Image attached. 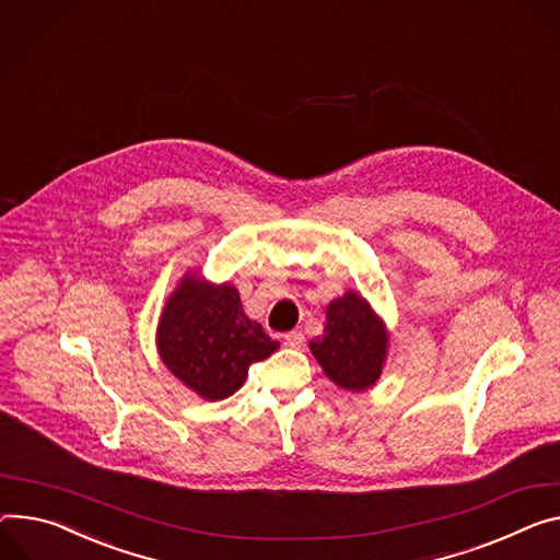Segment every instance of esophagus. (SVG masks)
<instances>
[{
  "label": "esophagus",
  "instance_id": "34e87169",
  "mask_svg": "<svg viewBox=\"0 0 560 560\" xmlns=\"http://www.w3.org/2000/svg\"><path fill=\"white\" fill-rule=\"evenodd\" d=\"M303 339H306V337H303L301 330H292V332H285V335H283V343L290 346V348H301V346H303Z\"/></svg>",
  "mask_w": 560,
  "mask_h": 560
}]
</instances>
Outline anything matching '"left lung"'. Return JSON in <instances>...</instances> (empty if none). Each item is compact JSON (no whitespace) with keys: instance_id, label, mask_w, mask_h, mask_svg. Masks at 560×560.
I'll return each mask as SVG.
<instances>
[{"instance_id":"1","label":"left lung","mask_w":560,"mask_h":560,"mask_svg":"<svg viewBox=\"0 0 560 560\" xmlns=\"http://www.w3.org/2000/svg\"><path fill=\"white\" fill-rule=\"evenodd\" d=\"M386 348L388 332L382 319L371 303L352 290L330 301L324 335L311 341L324 373L346 390H366L380 380Z\"/></svg>"}]
</instances>
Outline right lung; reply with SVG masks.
Returning a JSON list of instances; mask_svg holds the SVG:
<instances>
[{"label":"right lung","instance_id":"right-lung-1","mask_svg":"<svg viewBox=\"0 0 560 560\" xmlns=\"http://www.w3.org/2000/svg\"><path fill=\"white\" fill-rule=\"evenodd\" d=\"M156 341L163 364L210 401L236 393L247 369L279 348L243 313L234 285H212L196 275H185L167 299Z\"/></svg>","mask_w":560,"mask_h":560}]
</instances>
